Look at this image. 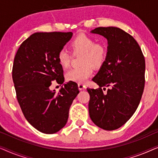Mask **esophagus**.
Returning a JSON list of instances; mask_svg holds the SVG:
<instances>
[{
	"instance_id": "1",
	"label": "esophagus",
	"mask_w": 158,
	"mask_h": 158,
	"mask_svg": "<svg viewBox=\"0 0 158 158\" xmlns=\"http://www.w3.org/2000/svg\"><path fill=\"white\" fill-rule=\"evenodd\" d=\"M77 86H78V89L81 90L85 89V85H83V84H78Z\"/></svg>"
}]
</instances>
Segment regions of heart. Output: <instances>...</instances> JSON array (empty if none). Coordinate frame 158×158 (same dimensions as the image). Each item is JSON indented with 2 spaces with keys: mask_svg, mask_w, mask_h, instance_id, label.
I'll use <instances>...</instances> for the list:
<instances>
[{
  "mask_svg": "<svg viewBox=\"0 0 158 158\" xmlns=\"http://www.w3.org/2000/svg\"><path fill=\"white\" fill-rule=\"evenodd\" d=\"M70 46L73 52L83 53L81 68L69 70L65 74L67 81L79 84L83 83L93 74V68H100L106 61L107 49L105 45L97 44L96 40L85 34H80L71 42ZM71 54L65 49H60L57 55V60L62 68L69 66L71 61Z\"/></svg>",
  "mask_w": 158,
  "mask_h": 158,
  "instance_id": "obj_1",
  "label": "heart"
}]
</instances>
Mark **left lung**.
<instances>
[{
    "label": "left lung",
    "mask_w": 158,
    "mask_h": 158,
    "mask_svg": "<svg viewBox=\"0 0 158 158\" xmlns=\"http://www.w3.org/2000/svg\"><path fill=\"white\" fill-rule=\"evenodd\" d=\"M90 33L107 40L106 61L93 78L98 89L87 88L92 122L107 131L115 130L130 118L139 104L144 87L145 61L133 36L117 27H98ZM108 88L106 94L102 89Z\"/></svg>",
    "instance_id": "obj_1"
}]
</instances>
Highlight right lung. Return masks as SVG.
<instances>
[{
    "label": "right lung",
    "mask_w": 158,
    "mask_h": 158,
    "mask_svg": "<svg viewBox=\"0 0 158 158\" xmlns=\"http://www.w3.org/2000/svg\"><path fill=\"white\" fill-rule=\"evenodd\" d=\"M72 36V32H36L23 42L15 56L12 77L17 100L28 122L42 133H56L65 126L79 94L77 83H63L57 60ZM53 80L64 84L57 94L49 88Z\"/></svg>",
    "instance_id": "obj_1"
}]
</instances>
